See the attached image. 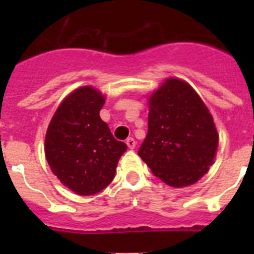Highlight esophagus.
I'll return each mask as SVG.
<instances>
[{
  "label": "esophagus",
  "mask_w": 254,
  "mask_h": 254,
  "mask_svg": "<svg viewBox=\"0 0 254 254\" xmlns=\"http://www.w3.org/2000/svg\"><path fill=\"white\" fill-rule=\"evenodd\" d=\"M125 143H127V147L129 148H135V146H136V141H135L134 139H132V137H129V139L127 140V141H125Z\"/></svg>",
  "instance_id": "1"
}]
</instances>
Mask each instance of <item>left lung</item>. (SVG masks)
Returning a JSON list of instances; mask_svg holds the SVG:
<instances>
[{
    "label": "left lung",
    "instance_id": "1",
    "mask_svg": "<svg viewBox=\"0 0 254 254\" xmlns=\"http://www.w3.org/2000/svg\"><path fill=\"white\" fill-rule=\"evenodd\" d=\"M219 135L193 87L168 78L148 99V130L139 156L156 177L176 188L198 182L214 163Z\"/></svg>",
    "mask_w": 254,
    "mask_h": 254
}]
</instances>
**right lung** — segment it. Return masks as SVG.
Segmentation results:
<instances>
[{"instance_id":"add662e5","label":"right lung","mask_w":254,"mask_h":254,"mask_svg":"<svg viewBox=\"0 0 254 254\" xmlns=\"http://www.w3.org/2000/svg\"><path fill=\"white\" fill-rule=\"evenodd\" d=\"M103 106L101 92L81 87L61 102L48 127L49 166L64 186L79 195H93L109 186L127 148L99 117Z\"/></svg>"}]
</instances>
